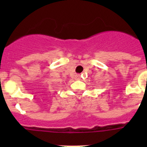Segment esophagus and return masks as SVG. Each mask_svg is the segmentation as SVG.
<instances>
[{
    "label": "esophagus",
    "mask_w": 147,
    "mask_h": 147,
    "mask_svg": "<svg viewBox=\"0 0 147 147\" xmlns=\"http://www.w3.org/2000/svg\"><path fill=\"white\" fill-rule=\"evenodd\" d=\"M76 79H77V80H79V79H80V74H77V75H76Z\"/></svg>",
    "instance_id": "34e87169"
}]
</instances>
